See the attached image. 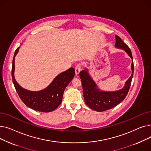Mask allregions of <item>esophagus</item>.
Returning <instances> with one entry per match:
<instances>
[{"label": "esophagus", "mask_w": 151, "mask_h": 151, "mask_svg": "<svg viewBox=\"0 0 151 151\" xmlns=\"http://www.w3.org/2000/svg\"><path fill=\"white\" fill-rule=\"evenodd\" d=\"M80 71H81V64L78 63L75 67V75H78L79 73H80Z\"/></svg>", "instance_id": "34e87169"}]
</instances>
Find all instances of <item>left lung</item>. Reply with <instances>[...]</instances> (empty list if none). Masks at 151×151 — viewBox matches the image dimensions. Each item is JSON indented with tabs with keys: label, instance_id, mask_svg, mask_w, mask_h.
I'll list each match as a JSON object with an SVG mask.
<instances>
[{
	"label": "left lung",
	"instance_id": "1",
	"mask_svg": "<svg viewBox=\"0 0 151 151\" xmlns=\"http://www.w3.org/2000/svg\"><path fill=\"white\" fill-rule=\"evenodd\" d=\"M115 46L117 48L124 50L132 59L131 65L132 73L128 80L125 82L122 89L117 91H102L97 88V84L89 75L88 69L86 68L85 70H82L80 73L86 104L96 111H104L119 104L127 96L131 85L134 70L131 50L129 47L117 35H116Z\"/></svg>",
	"mask_w": 151,
	"mask_h": 151
}]
</instances>
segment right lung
Returning a JSON list of instances; mask_svg holds the SVG:
<instances>
[{
  "label": "right lung",
  "instance_id": "right-lung-1",
  "mask_svg": "<svg viewBox=\"0 0 151 151\" xmlns=\"http://www.w3.org/2000/svg\"><path fill=\"white\" fill-rule=\"evenodd\" d=\"M19 47L14 52L12 63V76L13 83L19 97L27 106L38 111L48 113L56 109L61 104L63 92L75 76V69L70 68L58 75L46 89L40 91H30L22 88L16 81L14 59Z\"/></svg>",
  "mask_w": 151,
  "mask_h": 151
}]
</instances>
